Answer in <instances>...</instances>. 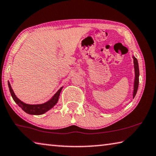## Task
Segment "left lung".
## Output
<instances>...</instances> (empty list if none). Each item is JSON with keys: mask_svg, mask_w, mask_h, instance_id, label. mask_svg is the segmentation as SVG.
<instances>
[{"mask_svg": "<svg viewBox=\"0 0 156 156\" xmlns=\"http://www.w3.org/2000/svg\"><path fill=\"white\" fill-rule=\"evenodd\" d=\"M133 59H134V89H133L132 98L134 99L136 94L138 83H139V67H138V63L137 59L135 58V56L133 55Z\"/></svg>", "mask_w": 156, "mask_h": 156, "instance_id": "obj_1", "label": "left lung"}]
</instances>
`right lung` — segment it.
<instances>
[{
	"instance_id": "obj_1",
	"label": "right lung",
	"mask_w": 156,
	"mask_h": 156,
	"mask_svg": "<svg viewBox=\"0 0 156 156\" xmlns=\"http://www.w3.org/2000/svg\"><path fill=\"white\" fill-rule=\"evenodd\" d=\"M8 86H9V91L11 95V97L13 99L15 102L18 104V105L21 108L24 110L25 112L28 113L29 115H39L44 114L45 112L48 111L49 110L55 106L56 103L58 102L59 95L61 92L63 87H61L60 89L58 90L55 95H54L50 100L47 101L46 102L43 104H29L27 103H24V101H21L19 98L16 95L15 93H14L13 90L12 89L10 83L8 81Z\"/></svg>"
}]
</instances>
